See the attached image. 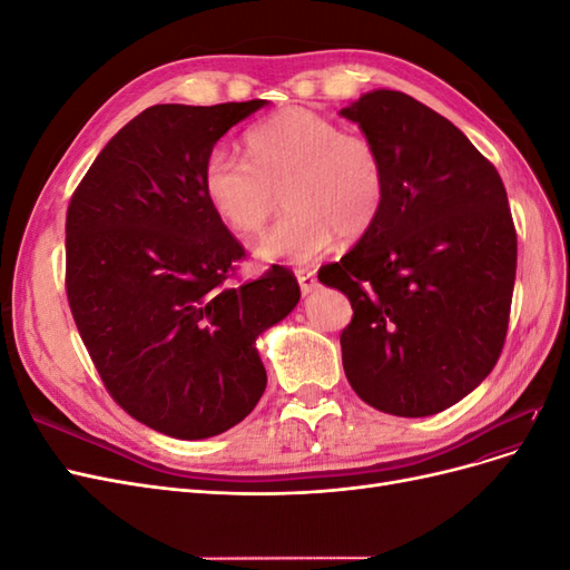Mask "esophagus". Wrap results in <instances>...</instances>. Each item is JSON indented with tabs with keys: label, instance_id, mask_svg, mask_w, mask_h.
I'll return each mask as SVG.
<instances>
[{
	"label": "esophagus",
	"instance_id": "1",
	"mask_svg": "<svg viewBox=\"0 0 570 570\" xmlns=\"http://www.w3.org/2000/svg\"><path fill=\"white\" fill-rule=\"evenodd\" d=\"M297 283H299V289L302 295H312V292L318 287V281H316V273L314 271H297Z\"/></svg>",
	"mask_w": 570,
	"mask_h": 570
}]
</instances>
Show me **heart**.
Returning a JSON list of instances; mask_svg holds the SVG:
<instances>
[{
  "instance_id": "1",
  "label": "heart",
  "mask_w": 570,
  "mask_h": 570,
  "mask_svg": "<svg viewBox=\"0 0 570 570\" xmlns=\"http://www.w3.org/2000/svg\"><path fill=\"white\" fill-rule=\"evenodd\" d=\"M247 159L214 147L202 164V189L235 237H254L278 209L287 214L256 245L268 262L306 264L342 239H358L383 216L387 161L371 137L344 132L327 116L287 107L245 135Z\"/></svg>"
}]
</instances>
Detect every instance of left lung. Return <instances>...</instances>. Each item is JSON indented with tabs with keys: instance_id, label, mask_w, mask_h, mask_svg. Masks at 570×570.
Masks as SVG:
<instances>
[{
	"instance_id": "left-lung-1",
	"label": "left lung",
	"mask_w": 570,
	"mask_h": 570,
	"mask_svg": "<svg viewBox=\"0 0 570 570\" xmlns=\"http://www.w3.org/2000/svg\"><path fill=\"white\" fill-rule=\"evenodd\" d=\"M340 116L381 147V220L318 281L350 297L340 335L354 392L402 419L433 416L473 392L502 354L515 281L507 189L452 120L396 90Z\"/></svg>"
}]
</instances>
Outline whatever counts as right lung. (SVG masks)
I'll return each mask as SVG.
<instances>
[{"mask_svg": "<svg viewBox=\"0 0 570 570\" xmlns=\"http://www.w3.org/2000/svg\"><path fill=\"white\" fill-rule=\"evenodd\" d=\"M266 99L157 105L120 128L66 214V295L116 404L168 438L206 440L262 400L256 340L299 302L273 266L233 285L243 258L202 189L206 154Z\"/></svg>", "mask_w": 570, "mask_h": 570, "instance_id": "1", "label": "right lung"}]
</instances>
